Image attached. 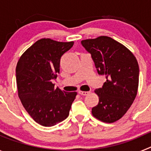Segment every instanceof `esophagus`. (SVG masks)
<instances>
[{"label": "esophagus", "instance_id": "1", "mask_svg": "<svg viewBox=\"0 0 151 151\" xmlns=\"http://www.w3.org/2000/svg\"><path fill=\"white\" fill-rule=\"evenodd\" d=\"M78 94L81 95H88L90 94V91H78Z\"/></svg>", "mask_w": 151, "mask_h": 151}]
</instances>
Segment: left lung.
<instances>
[{"label":"left lung","mask_w":151,"mask_h":151,"mask_svg":"<svg viewBox=\"0 0 151 151\" xmlns=\"http://www.w3.org/2000/svg\"><path fill=\"white\" fill-rule=\"evenodd\" d=\"M81 43L91 55L98 74L106 78L102 88L94 91L99 102L92 108V114L102 122H116L125 115L137 95L138 61L129 49L107 36Z\"/></svg>","instance_id":"left-lung-1"}]
</instances>
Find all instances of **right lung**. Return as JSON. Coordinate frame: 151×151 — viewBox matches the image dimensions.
Listing matches in <instances>:
<instances>
[{"mask_svg": "<svg viewBox=\"0 0 151 151\" xmlns=\"http://www.w3.org/2000/svg\"><path fill=\"white\" fill-rule=\"evenodd\" d=\"M73 45V41L42 38L27 49L17 63L19 97L31 117L43 126H53L66 119L77 94L55 88L52 83L60 73L61 57Z\"/></svg>", "mask_w": 151, "mask_h": 151, "instance_id": "right-lung-1", "label": "right lung"}]
</instances>
